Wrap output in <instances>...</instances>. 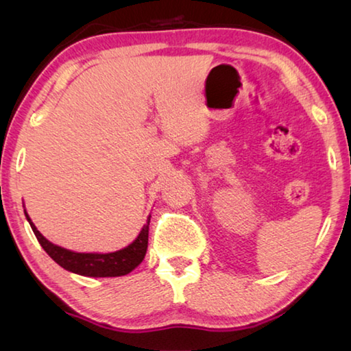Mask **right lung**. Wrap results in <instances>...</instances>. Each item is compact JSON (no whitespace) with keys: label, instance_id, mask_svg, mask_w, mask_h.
<instances>
[{"label":"right lung","instance_id":"right-lung-1","mask_svg":"<svg viewBox=\"0 0 351 351\" xmlns=\"http://www.w3.org/2000/svg\"><path fill=\"white\" fill-rule=\"evenodd\" d=\"M26 213V212H25ZM26 218L31 228L37 237L41 247L45 249L47 255L64 268L66 271L74 272V274L86 276V277H119L127 276L138 266L145 257L147 246H148V224H150V217L144 224L141 234L138 235L132 245L121 249V251L110 252V254H83L73 252L68 249L52 245L41 235L32 219L26 213Z\"/></svg>","mask_w":351,"mask_h":351}]
</instances>
